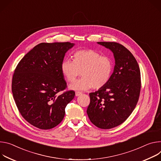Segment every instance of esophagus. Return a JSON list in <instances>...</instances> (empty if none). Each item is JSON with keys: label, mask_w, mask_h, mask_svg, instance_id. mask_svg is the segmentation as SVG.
<instances>
[{"label": "esophagus", "mask_w": 161, "mask_h": 161, "mask_svg": "<svg viewBox=\"0 0 161 161\" xmlns=\"http://www.w3.org/2000/svg\"><path fill=\"white\" fill-rule=\"evenodd\" d=\"M81 94H82V93L80 92H75V95H76V97H78V96L80 95Z\"/></svg>", "instance_id": "1"}]
</instances>
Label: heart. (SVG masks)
I'll list each match as a JSON object with an SVG mask.
<instances>
[{
	"label": "heart",
	"instance_id": "1",
	"mask_svg": "<svg viewBox=\"0 0 161 161\" xmlns=\"http://www.w3.org/2000/svg\"><path fill=\"white\" fill-rule=\"evenodd\" d=\"M113 68L111 58L92 49L77 50L73 54V61L64 59L61 64V73L68 82H74L81 71L82 77L69 86L74 90L103 87L109 81Z\"/></svg>",
	"mask_w": 161,
	"mask_h": 161
}]
</instances>
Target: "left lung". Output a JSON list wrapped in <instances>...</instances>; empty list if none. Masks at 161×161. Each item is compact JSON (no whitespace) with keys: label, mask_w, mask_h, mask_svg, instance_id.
I'll list each match as a JSON object with an SVG mask.
<instances>
[{"label":"left lung","mask_w":161,"mask_h":161,"mask_svg":"<svg viewBox=\"0 0 161 161\" xmlns=\"http://www.w3.org/2000/svg\"><path fill=\"white\" fill-rule=\"evenodd\" d=\"M111 50L115 59L111 77L105 86L90 93L87 114L95 125L102 129L117 127L135 109L141 90V74L132 53L116 42H98Z\"/></svg>","instance_id":"left-lung-1"}]
</instances>
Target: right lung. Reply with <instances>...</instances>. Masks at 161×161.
Returning a JSON list of instances; mask_svg holds the SVG:
<instances>
[{
    "mask_svg": "<svg viewBox=\"0 0 161 161\" xmlns=\"http://www.w3.org/2000/svg\"><path fill=\"white\" fill-rule=\"evenodd\" d=\"M69 42L41 43L18 64L12 79V93L23 118L43 130L59 125L75 92H59L67 87L61 71L66 52L74 46Z\"/></svg>",
    "mask_w": 161,
    "mask_h": 161,
    "instance_id": "1",
    "label": "right lung"
}]
</instances>
